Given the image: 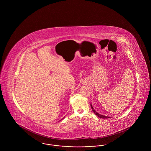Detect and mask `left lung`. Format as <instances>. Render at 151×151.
Returning a JSON list of instances; mask_svg holds the SVG:
<instances>
[{"instance_id": "8db88e82", "label": "left lung", "mask_w": 151, "mask_h": 151, "mask_svg": "<svg viewBox=\"0 0 151 151\" xmlns=\"http://www.w3.org/2000/svg\"><path fill=\"white\" fill-rule=\"evenodd\" d=\"M91 108H92V111H93L94 113L96 115H97V116H99V118H105V119L110 118L109 116H104V115H101V114H99L97 112H96V111L94 110L93 108L92 107V104H91Z\"/></svg>"}]
</instances>
